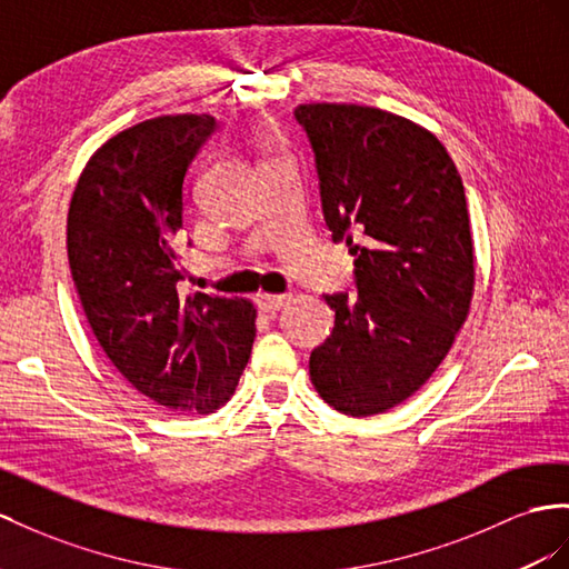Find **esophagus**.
Here are the masks:
<instances>
[{
    "label": "esophagus",
    "instance_id": "obj_1",
    "mask_svg": "<svg viewBox=\"0 0 569 569\" xmlns=\"http://www.w3.org/2000/svg\"><path fill=\"white\" fill-rule=\"evenodd\" d=\"M288 300H290L288 293H259V296H257L259 310H264V312L281 310Z\"/></svg>",
    "mask_w": 569,
    "mask_h": 569
}]
</instances>
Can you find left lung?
Masks as SVG:
<instances>
[{
    "label": "left lung",
    "instance_id": "1",
    "mask_svg": "<svg viewBox=\"0 0 569 569\" xmlns=\"http://www.w3.org/2000/svg\"><path fill=\"white\" fill-rule=\"evenodd\" d=\"M296 120L331 240L356 257V293L325 296L333 329L310 356V380L339 413H385L430 380L471 308L461 174L435 134L399 114L310 103Z\"/></svg>",
    "mask_w": 569,
    "mask_h": 569
}]
</instances>
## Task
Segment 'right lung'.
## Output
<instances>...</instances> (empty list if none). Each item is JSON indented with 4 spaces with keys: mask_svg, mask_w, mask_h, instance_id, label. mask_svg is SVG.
<instances>
[{
    "mask_svg": "<svg viewBox=\"0 0 569 569\" xmlns=\"http://www.w3.org/2000/svg\"><path fill=\"white\" fill-rule=\"evenodd\" d=\"M211 114H163L108 139L69 203L71 279L96 339L158 406L213 413L236 395L254 343L250 300L182 296L184 178Z\"/></svg>",
    "mask_w": 569,
    "mask_h": 569,
    "instance_id": "right-lung-1",
    "label": "right lung"
}]
</instances>
